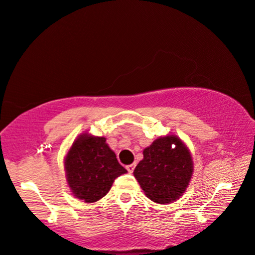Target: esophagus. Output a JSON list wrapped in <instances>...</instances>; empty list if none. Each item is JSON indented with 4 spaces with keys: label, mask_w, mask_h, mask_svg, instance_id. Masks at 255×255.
Here are the masks:
<instances>
[{
    "label": "esophagus",
    "mask_w": 255,
    "mask_h": 255,
    "mask_svg": "<svg viewBox=\"0 0 255 255\" xmlns=\"http://www.w3.org/2000/svg\"><path fill=\"white\" fill-rule=\"evenodd\" d=\"M134 168H135V164H128L127 167H126V169H127L129 174H131V172L134 171Z\"/></svg>",
    "instance_id": "esophagus-1"
}]
</instances>
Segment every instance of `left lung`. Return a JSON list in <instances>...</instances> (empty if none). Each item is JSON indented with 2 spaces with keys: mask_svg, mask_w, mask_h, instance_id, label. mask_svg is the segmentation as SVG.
<instances>
[{
  "mask_svg": "<svg viewBox=\"0 0 255 255\" xmlns=\"http://www.w3.org/2000/svg\"><path fill=\"white\" fill-rule=\"evenodd\" d=\"M133 174L149 199L169 204L185 192L191 181V152L176 135L159 136L144 148L143 159L138 162Z\"/></svg>",
  "mask_w": 255,
  "mask_h": 255,
  "instance_id": "obj_1",
  "label": "left lung"
}]
</instances>
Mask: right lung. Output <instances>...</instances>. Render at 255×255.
I'll return each mask as SVG.
<instances>
[{"label":"right lung","mask_w":255,"mask_h":255,"mask_svg":"<svg viewBox=\"0 0 255 255\" xmlns=\"http://www.w3.org/2000/svg\"><path fill=\"white\" fill-rule=\"evenodd\" d=\"M66 182L72 195L94 203L107 195L114 179L127 170L106 143V137L83 133L73 141L64 158Z\"/></svg>","instance_id":"add662e5"}]
</instances>
